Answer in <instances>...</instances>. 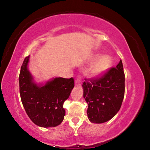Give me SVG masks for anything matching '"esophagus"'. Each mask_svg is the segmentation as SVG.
<instances>
[{
    "mask_svg": "<svg viewBox=\"0 0 150 150\" xmlns=\"http://www.w3.org/2000/svg\"><path fill=\"white\" fill-rule=\"evenodd\" d=\"M81 79H76L75 81V86H80V85H81Z\"/></svg>",
    "mask_w": 150,
    "mask_h": 150,
    "instance_id": "1",
    "label": "esophagus"
}]
</instances>
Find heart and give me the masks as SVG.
Masks as SVG:
<instances>
[{"mask_svg":"<svg viewBox=\"0 0 150 150\" xmlns=\"http://www.w3.org/2000/svg\"><path fill=\"white\" fill-rule=\"evenodd\" d=\"M91 60H96L91 68V74L93 77L99 78L105 74L112 65V57L108 54L99 56L95 54L91 56Z\"/></svg>","mask_w":150,"mask_h":150,"instance_id":"b5f03b06","label":"heart"}]
</instances>
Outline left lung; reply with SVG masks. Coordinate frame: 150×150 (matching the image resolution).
<instances>
[{
    "label": "left lung",
    "mask_w": 150,
    "mask_h": 150,
    "mask_svg": "<svg viewBox=\"0 0 150 150\" xmlns=\"http://www.w3.org/2000/svg\"><path fill=\"white\" fill-rule=\"evenodd\" d=\"M83 88L90 122L102 124L111 120L120 110L124 97L125 75L122 60L103 76L84 82Z\"/></svg>",
    "instance_id": "obj_1"
}]
</instances>
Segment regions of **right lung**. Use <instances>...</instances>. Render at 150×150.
Instances as JSON below:
<instances>
[{
	"mask_svg": "<svg viewBox=\"0 0 150 150\" xmlns=\"http://www.w3.org/2000/svg\"><path fill=\"white\" fill-rule=\"evenodd\" d=\"M30 56L24 59L19 76L20 94L24 109L37 126H59L65 115L63 103L74 87L73 78H53L46 83H37L28 68Z\"/></svg>",
	"mask_w": 150,
	"mask_h": 150,
	"instance_id": "add662e5",
	"label": "right lung"
}]
</instances>
